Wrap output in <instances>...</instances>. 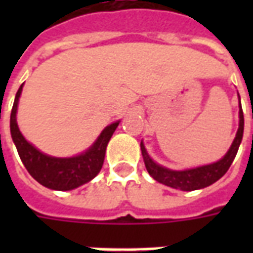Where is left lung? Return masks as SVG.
Instances as JSON below:
<instances>
[{"label": "left lung", "mask_w": 253, "mask_h": 253, "mask_svg": "<svg viewBox=\"0 0 253 253\" xmlns=\"http://www.w3.org/2000/svg\"><path fill=\"white\" fill-rule=\"evenodd\" d=\"M239 116V130H237L236 138H234L230 149L228 150V153L225 154L222 159L217 161V163L198 167V168H192V169L172 170L165 168V167H161V165L154 163L153 160L149 157L146 149L143 146V143L141 142L143 161H145V167L148 169L149 175L152 176L154 180L159 181V183H163L165 186L177 188V190L181 191L201 190V188H205V187L210 186L212 183L219 180L228 172L229 167L233 163L234 157L237 154V150H239L240 143H241V139H243L244 115H243V110H241V103H240Z\"/></svg>", "instance_id": "obj_1"}]
</instances>
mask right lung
<instances>
[{
  "label": "right lung",
  "instance_id": "obj_1",
  "mask_svg": "<svg viewBox=\"0 0 253 253\" xmlns=\"http://www.w3.org/2000/svg\"><path fill=\"white\" fill-rule=\"evenodd\" d=\"M21 90L23 85L20 86L14 97L13 108L10 114V134L17 148L20 159L30 175L42 186L57 191L74 190L92 180L103 167L105 149L116 127L119 126V121L105 127L96 139V142L86 152L66 159L51 157L32 146L20 132L16 114Z\"/></svg>",
  "mask_w": 253,
  "mask_h": 253
}]
</instances>
